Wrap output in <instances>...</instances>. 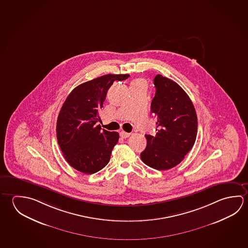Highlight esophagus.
<instances>
[{
	"mask_svg": "<svg viewBox=\"0 0 248 248\" xmlns=\"http://www.w3.org/2000/svg\"><path fill=\"white\" fill-rule=\"evenodd\" d=\"M130 133L129 132H125V131H121L120 132V137L122 138V139H126V138H129L130 137Z\"/></svg>",
	"mask_w": 248,
	"mask_h": 248,
	"instance_id": "1",
	"label": "esophagus"
}]
</instances>
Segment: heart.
<instances>
[{"label": "heart", "instance_id": "heart-1", "mask_svg": "<svg viewBox=\"0 0 248 248\" xmlns=\"http://www.w3.org/2000/svg\"><path fill=\"white\" fill-rule=\"evenodd\" d=\"M134 82H140V81H139V80H138V81H134Z\"/></svg>", "mask_w": 248, "mask_h": 248}]
</instances>
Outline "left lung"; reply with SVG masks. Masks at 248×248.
I'll use <instances>...</instances> for the list:
<instances>
[{
  "label": "left lung",
  "mask_w": 248,
  "mask_h": 248,
  "mask_svg": "<svg viewBox=\"0 0 248 248\" xmlns=\"http://www.w3.org/2000/svg\"><path fill=\"white\" fill-rule=\"evenodd\" d=\"M151 110L156 119L155 136L145 135L147 145L141 152L145 165L169 170L185 158L195 143L198 118L190 97L172 80L156 75Z\"/></svg>",
  "instance_id": "obj_1"
}]
</instances>
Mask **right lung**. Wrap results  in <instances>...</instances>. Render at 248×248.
<instances>
[{"label": "right lung", "mask_w": 248, "mask_h": 248, "mask_svg": "<svg viewBox=\"0 0 248 248\" xmlns=\"http://www.w3.org/2000/svg\"><path fill=\"white\" fill-rule=\"evenodd\" d=\"M130 75H105L75 88L66 98L57 122V142L66 161L85 174L96 173L109 163L118 143L116 131L101 130L98 111L114 81Z\"/></svg>", "instance_id": "right-lung-1"}]
</instances>
